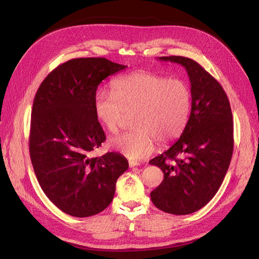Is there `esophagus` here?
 Instances as JSON below:
<instances>
[{
  "mask_svg": "<svg viewBox=\"0 0 259 259\" xmlns=\"http://www.w3.org/2000/svg\"><path fill=\"white\" fill-rule=\"evenodd\" d=\"M128 165H130V167H135V166L139 165V163H137L135 161H128Z\"/></svg>",
  "mask_w": 259,
  "mask_h": 259,
  "instance_id": "1",
  "label": "esophagus"
}]
</instances>
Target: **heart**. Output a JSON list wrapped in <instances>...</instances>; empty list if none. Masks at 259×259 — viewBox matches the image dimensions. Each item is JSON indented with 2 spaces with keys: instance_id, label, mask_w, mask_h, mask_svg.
Returning <instances> with one entry per match:
<instances>
[{
  "instance_id": "obj_1",
  "label": "heart",
  "mask_w": 259,
  "mask_h": 259,
  "mask_svg": "<svg viewBox=\"0 0 259 259\" xmlns=\"http://www.w3.org/2000/svg\"><path fill=\"white\" fill-rule=\"evenodd\" d=\"M113 92L99 91L94 100L95 114L114 134L125 114H133V131L109 140V145L131 160L150 155L156 140L168 144L184 132L191 111V92L180 79L137 71L113 81Z\"/></svg>"
}]
</instances>
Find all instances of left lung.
<instances>
[{"label": "left lung", "mask_w": 259, "mask_h": 259, "mask_svg": "<svg viewBox=\"0 0 259 259\" xmlns=\"http://www.w3.org/2000/svg\"><path fill=\"white\" fill-rule=\"evenodd\" d=\"M159 59L186 69L192 101L179 139L149 162L164 174L150 197L165 213L187 215L205 206L222 186L233 152L232 112L222 85L197 61L183 56Z\"/></svg>", "instance_id": "obj_1"}]
</instances>
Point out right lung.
<instances>
[{
	"label": "right lung",
	"instance_id": "1",
	"mask_svg": "<svg viewBox=\"0 0 259 259\" xmlns=\"http://www.w3.org/2000/svg\"><path fill=\"white\" fill-rule=\"evenodd\" d=\"M127 66L75 58L45 77L33 100L29 151L37 182L55 205L74 217L96 215L113 200L128 162L120 153H91L106 140L94 109L98 85Z\"/></svg>",
	"mask_w": 259,
	"mask_h": 259
}]
</instances>
